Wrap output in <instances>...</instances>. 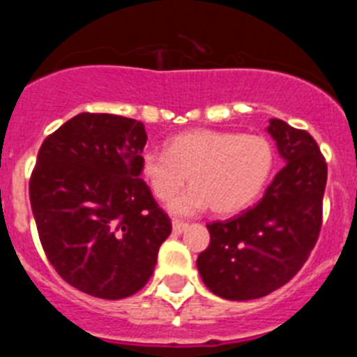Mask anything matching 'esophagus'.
I'll return each mask as SVG.
<instances>
[{"instance_id": "34e87169", "label": "esophagus", "mask_w": 357, "mask_h": 357, "mask_svg": "<svg viewBox=\"0 0 357 357\" xmlns=\"http://www.w3.org/2000/svg\"><path fill=\"white\" fill-rule=\"evenodd\" d=\"M185 229H188V223L178 222V220H173V232H175V234H182Z\"/></svg>"}]
</instances>
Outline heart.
Returning a JSON list of instances; mask_svg holds the SVG:
<instances>
[{
  "label": "heart",
  "instance_id": "b5f03b06",
  "mask_svg": "<svg viewBox=\"0 0 357 357\" xmlns=\"http://www.w3.org/2000/svg\"><path fill=\"white\" fill-rule=\"evenodd\" d=\"M275 166L272 143L257 134L222 130L182 132L166 144V153L148 150L139 157V175L157 200L174 197L190 176L194 188L169 202L176 216L211 209L234 214L263 193Z\"/></svg>",
  "mask_w": 357,
  "mask_h": 357
}]
</instances>
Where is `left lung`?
Here are the masks:
<instances>
[{
	"label": "left lung",
	"instance_id": "8db88e82",
	"mask_svg": "<svg viewBox=\"0 0 357 357\" xmlns=\"http://www.w3.org/2000/svg\"><path fill=\"white\" fill-rule=\"evenodd\" d=\"M268 134L286 160L254 207L207 225L198 255L204 284L229 301H254L284 286L304 266L321 229L327 164L305 130L270 119Z\"/></svg>",
	"mask_w": 357,
	"mask_h": 357
}]
</instances>
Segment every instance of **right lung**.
I'll use <instances>...</instances> for the list:
<instances>
[{"instance_id": "add662e5", "label": "right lung", "mask_w": 357, "mask_h": 357, "mask_svg": "<svg viewBox=\"0 0 357 357\" xmlns=\"http://www.w3.org/2000/svg\"><path fill=\"white\" fill-rule=\"evenodd\" d=\"M141 121L82 112L44 139L30 204L56 273L91 296L118 301L153 273L172 222L139 175Z\"/></svg>"}]
</instances>
